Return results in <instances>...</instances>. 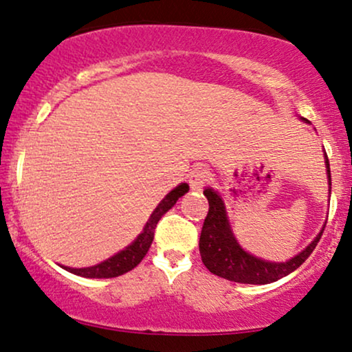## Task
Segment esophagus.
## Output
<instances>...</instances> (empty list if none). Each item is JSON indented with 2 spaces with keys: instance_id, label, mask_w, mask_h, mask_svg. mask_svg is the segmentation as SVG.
Listing matches in <instances>:
<instances>
[{
  "instance_id": "34e87169",
  "label": "esophagus",
  "mask_w": 352,
  "mask_h": 352,
  "mask_svg": "<svg viewBox=\"0 0 352 352\" xmlns=\"http://www.w3.org/2000/svg\"><path fill=\"white\" fill-rule=\"evenodd\" d=\"M208 179H210V172L205 167L199 165V167H195L192 172L188 173L190 188H192V190H201V188H204V185L208 182Z\"/></svg>"
}]
</instances>
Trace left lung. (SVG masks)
Instances as JSON below:
<instances>
[{
	"label": "left lung",
	"instance_id": "1",
	"mask_svg": "<svg viewBox=\"0 0 352 352\" xmlns=\"http://www.w3.org/2000/svg\"><path fill=\"white\" fill-rule=\"evenodd\" d=\"M326 167H328L331 185L328 155H326ZM204 195L208 200V213L200 233L199 248L201 261L207 266L208 272L228 281L246 283V285H266V283L278 281L280 278L293 273L298 266L305 263L306 258L316 248L318 241L321 240L322 232H324V228H322L319 235L300 254H296L289 261L272 263V261L260 260V258L246 253L236 243L235 236L230 230L225 205L218 197V193L213 192L212 188H207Z\"/></svg>",
	"mask_w": 352,
	"mask_h": 352
}]
</instances>
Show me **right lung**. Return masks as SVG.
Wrapping results in <instances>:
<instances>
[{
	"instance_id": "obj_1",
	"label": "right lung",
	"mask_w": 352,
	"mask_h": 352,
	"mask_svg": "<svg viewBox=\"0 0 352 352\" xmlns=\"http://www.w3.org/2000/svg\"><path fill=\"white\" fill-rule=\"evenodd\" d=\"M188 192V185L182 184L177 188H173L170 193H168L165 199L160 201L159 207L153 210V213L148 218L147 225H145L144 232L137 236V240L132 245H129L127 248L122 250L120 253L114 254L109 260L102 261V263L91 266V268H64L67 272L79 274V276L84 278H114V276H120V274L131 272L132 268H135L140 261L144 260V256L147 254L148 248H151L152 240H153V232H155L157 223L162 218L165 212H168L173 205L177 204V200L180 199L182 195Z\"/></svg>"
}]
</instances>
